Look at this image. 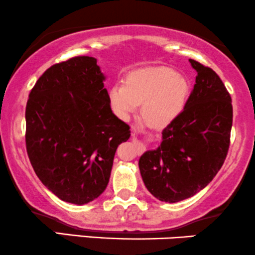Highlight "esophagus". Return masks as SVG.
Instances as JSON below:
<instances>
[{
	"mask_svg": "<svg viewBox=\"0 0 255 255\" xmlns=\"http://www.w3.org/2000/svg\"><path fill=\"white\" fill-rule=\"evenodd\" d=\"M131 136H133V141H134V142L137 143V146H139V148H142V147H143V143L141 142V141H140L139 139H137V137H136V133H135V131H134V133L131 134Z\"/></svg>",
	"mask_w": 255,
	"mask_h": 255,
	"instance_id": "34e87169",
	"label": "esophagus"
}]
</instances>
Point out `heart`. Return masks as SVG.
I'll return each instance as SVG.
<instances>
[{"mask_svg": "<svg viewBox=\"0 0 255 255\" xmlns=\"http://www.w3.org/2000/svg\"><path fill=\"white\" fill-rule=\"evenodd\" d=\"M189 90L188 81L170 67H142L128 73L125 85L110 88L109 102L122 120L129 119L142 104L141 114L148 125L165 128L182 114Z\"/></svg>", "mask_w": 255, "mask_h": 255, "instance_id": "1", "label": "heart"}]
</instances>
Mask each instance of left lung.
Masks as SVG:
<instances>
[{
	"instance_id": "left-lung-1",
	"label": "left lung",
	"mask_w": 255,
	"mask_h": 255,
	"mask_svg": "<svg viewBox=\"0 0 255 255\" xmlns=\"http://www.w3.org/2000/svg\"><path fill=\"white\" fill-rule=\"evenodd\" d=\"M189 61L197 76L182 114L162 130L160 145L139 159L147 190L167 203L203 190L222 167L231 140V95L210 67Z\"/></svg>"
}]
</instances>
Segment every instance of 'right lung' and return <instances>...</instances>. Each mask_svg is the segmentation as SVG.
Segmentation results:
<instances>
[{"label":"right lung","mask_w":255,"mask_h":255,"mask_svg":"<svg viewBox=\"0 0 255 255\" xmlns=\"http://www.w3.org/2000/svg\"><path fill=\"white\" fill-rule=\"evenodd\" d=\"M106 76L94 57L51 66L26 106V147L36 176L61 201L83 205L109 183L129 126L112 112Z\"/></svg>","instance_id":"add662e5"}]
</instances>
